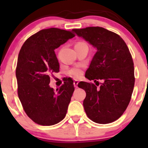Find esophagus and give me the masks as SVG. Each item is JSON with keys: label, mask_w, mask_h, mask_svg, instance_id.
Instances as JSON below:
<instances>
[{"label": "esophagus", "mask_w": 148, "mask_h": 148, "mask_svg": "<svg viewBox=\"0 0 148 148\" xmlns=\"http://www.w3.org/2000/svg\"><path fill=\"white\" fill-rule=\"evenodd\" d=\"M78 83H79V81L77 79H74V86H75V87H77V85H78Z\"/></svg>", "instance_id": "esophagus-1"}]
</instances>
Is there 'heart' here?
<instances>
[{
	"mask_svg": "<svg viewBox=\"0 0 148 148\" xmlns=\"http://www.w3.org/2000/svg\"><path fill=\"white\" fill-rule=\"evenodd\" d=\"M82 43L83 42H78L76 44V45H77V44H82ZM69 74L71 76H72V77H79L80 76L82 75V71H81V69L79 68L71 69L69 70Z\"/></svg>",
	"mask_w": 148,
	"mask_h": 148,
	"instance_id": "1",
	"label": "heart"
}]
</instances>
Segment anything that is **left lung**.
<instances>
[{"instance_id": "1", "label": "left lung", "mask_w": 148, "mask_h": 148, "mask_svg": "<svg viewBox=\"0 0 148 148\" xmlns=\"http://www.w3.org/2000/svg\"><path fill=\"white\" fill-rule=\"evenodd\" d=\"M72 31L97 49L85 77L95 82L104 81L99 88L92 83L78 84L86 92L85 112L97 123H111L120 118L130 102L135 85L132 55L124 40L112 31L99 26Z\"/></svg>"}]
</instances>
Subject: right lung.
Masks as SVG:
<instances>
[{"instance_id": "add662e5", "label": "right lung", "mask_w": 148, "mask_h": 148, "mask_svg": "<svg viewBox=\"0 0 148 148\" xmlns=\"http://www.w3.org/2000/svg\"><path fill=\"white\" fill-rule=\"evenodd\" d=\"M75 36L72 31L50 28L34 34L22 46L16 75L18 95L25 112L35 123L50 126L65 117L74 86L68 78L55 91L50 76L59 71L55 49Z\"/></svg>"}]
</instances>
